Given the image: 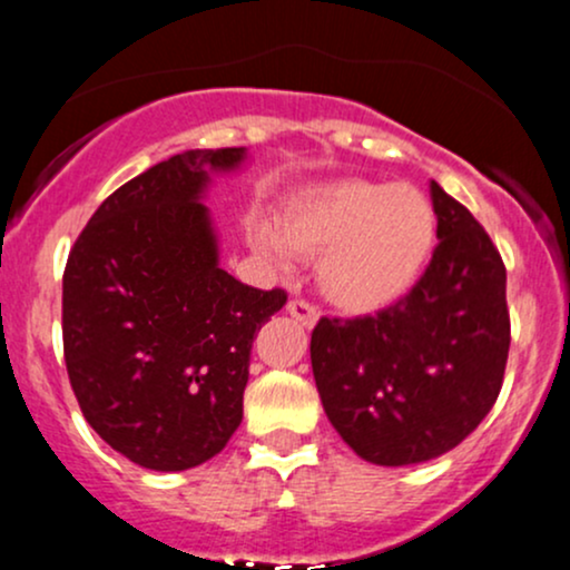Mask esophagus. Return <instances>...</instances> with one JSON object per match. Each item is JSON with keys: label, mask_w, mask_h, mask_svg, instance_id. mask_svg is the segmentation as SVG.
<instances>
[{"label": "esophagus", "mask_w": 570, "mask_h": 570, "mask_svg": "<svg viewBox=\"0 0 570 570\" xmlns=\"http://www.w3.org/2000/svg\"><path fill=\"white\" fill-rule=\"evenodd\" d=\"M286 311H289L292 318H297L299 324L307 326V330H313L318 322V307L307 303V299H297V297L289 299V303H286Z\"/></svg>", "instance_id": "obj_1"}]
</instances>
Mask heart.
Wrapping results in <instances>:
<instances>
[{"label": "heart", "instance_id": "heart-1", "mask_svg": "<svg viewBox=\"0 0 570 570\" xmlns=\"http://www.w3.org/2000/svg\"><path fill=\"white\" fill-rule=\"evenodd\" d=\"M436 240V214L412 185L340 179L313 189L281 214L276 235L257 246L284 265L285 252L318 259V284L337 307L370 313L396 303L421 278Z\"/></svg>", "mask_w": 570, "mask_h": 570}]
</instances>
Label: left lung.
<instances>
[{
  "label": "left lung",
  "instance_id": "left-lung-1",
  "mask_svg": "<svg viewBox=\"0 0 570 570\" xmlns=\"http://www.w3.org/2000/svg\"><path fill=\"white\" fill-rule=\"evenodd\" d=\"M434 257L375 316L318 318L311 364L332 426L364 461L448 453L499 399L509 356L507 267L485 227L431 181Z\"/></svg>",
  "mask_w": 570,
  "mask_h": 570
}]
</instances>
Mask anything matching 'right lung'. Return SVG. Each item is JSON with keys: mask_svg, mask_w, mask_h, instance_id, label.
I'll list each match as a JSON object with an SVG mask.
<instances>
[{"mask_svg": "<svg viewBox=\"0 0 570 570\" xmlns=\"http://www.w3.org/2000/svg\"><path fill=\"white\" fill-rule=\"evenodd\" d=\"M244 147L187 149L115 189L63 271V358L85 421L153 472H185L244 417L257 330L286 303L219 267L203 206Z\"/></svg>", "mask_w": 570, "mask_h": 570, "instance_id": "obj_1", "label": "right lung"}]
</instances>
